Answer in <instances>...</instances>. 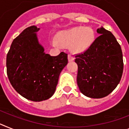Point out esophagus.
<instances>
[{"label":"esophagus","instance_id":"34e87169","mask_svg":"<svg viewBox=\"0 0 129 129\" xmlns=\"http://www.w3.org/2000/svg\"><path fill=\"white\" fill-rule=\"evenodd\" d=\"M68 59H69V62H71V61H72V60H74V58L73 57V56H72V55L69 54V55H68Z\"/></svg>","mask_w":129,"mask_h":129}]
</instances>
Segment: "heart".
Segmentation results:
<instances>
[{
	"label": "heart",
	"instance_id": "b5f03b06",
	"mask_svg": "<svg viewBox=\"0 0 129 129\" xmlns=\"http://www.w3.org/2000/svg\"><path fill=\"white\" fill-rule=\"evenodd\" d=\"M95 40V32L90 27L83 26L74 27L62 31L57 36V41L59 44L69 46L74 52L80 53L86 50L91 46ZM53 44L57 45L56 41Z\"/></svg>",
	"mask_w": 129,
	"mask_h": 129
}]
</instances>
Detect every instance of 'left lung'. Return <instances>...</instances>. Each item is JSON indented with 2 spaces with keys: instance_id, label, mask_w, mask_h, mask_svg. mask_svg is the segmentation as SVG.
<instances>
[{
  "instance_id": "8db88e82",
  "label": "left lung",
  "mask_w": 129,
  "mask_h": 129,
  "mask_svg": "<svg viewBox=\"0 0 129 129\" xmlns=\"http://www.w3.org/2000/svg\"><path fill=\"white\" fill-rule=\"evenodd\" d=\"M100 35L83 53L75 55L77 84L84 95L102 98L117 86L123 72V53L119 43L109 31L97 29Z\"/></svg>"
}]
</instances>
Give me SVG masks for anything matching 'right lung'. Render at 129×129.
<instances>
[{
  "instance_id": "1",
  "label": "right lung",
  "mask_w": 129,
  "mask_h": 129,
  "mask_svg": "<svg viewBox=\"0 0 129 129\" xmlns=\"http://www.w3.org/2000/svg\"><path fill=\"white\" fill-rule=\"evenodd\" d=\"M39 28H25L12 43L6 56V72L14 90L29 100L41 102L55 93L68 54L56 57L44 53L36 36Z\"/></svg>"
}]
</instances>
